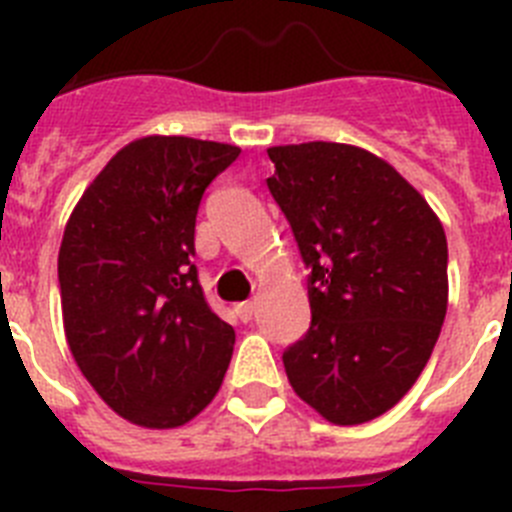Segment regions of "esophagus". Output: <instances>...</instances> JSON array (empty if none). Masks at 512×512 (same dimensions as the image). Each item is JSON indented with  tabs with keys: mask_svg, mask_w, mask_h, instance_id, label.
I'll use <instances>...</instances> for the list:
<instances>
[{
	"mask_svg": "<svg viewBox=\"0 0 512 512\" xmlns=\"http://www.w3.org/2000/svg\"><path fill=\"white\" fill-rule=\"evenodd\" d=\"M253 312H256V305H253V302H241V305H235V315H238L243 323L253 320Z\"/></svg>",
	"mask_w": 512,
	"mask_h": 512,
	"instance_id": "1",
	"label": "esophagus"
}]
</instances>
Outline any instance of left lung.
Here are the masks:
<instances>
[{"mask_svg": "<svg viewBox=\"0 0 512 512\" xmlns=\"http://www.w3.org/2000/svg\"><path fill=\"white\" fill-rule=\"evenodd\" d=\"M269 158L266 187L310 269V328L282 354L289 384L330 423L379 418L420 377L446 318L441 220L364 148L312 140Z\"/></svg>", "mask_w": 512, "mask_h": 512, "instance_id": "8db88e82", "label": "left lung"}]
</instances>
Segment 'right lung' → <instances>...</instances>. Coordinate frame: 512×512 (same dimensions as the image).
Instances as JSON below:
<instances>
[{"instance_id": "1", "label": "right lung", "mask_w": 512, "mask_h": 512, "mask_svg": "<svg viewBox=\"0 0 512 512\" xmlns=\"http://www.w3.org/2000/svg\"><path fill=\"white\" fill-rule=\"evenodd\" d=\"M241 148L148 135L81 194L58 251L66 341L97 395L143 428H176L217 395L235 330L194 266L202 194Z\"/></svg>"}]
</instances>
